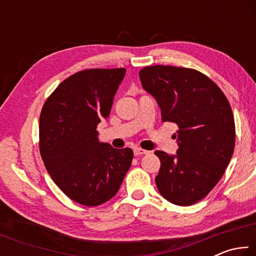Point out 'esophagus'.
Returning a JSON list of instances; mask_svg holds the SVG:
<instances>
[{"label":"esophagus","mask_w":256,"mask_h":256,"mask_svg":"<svg viewBox=\"0 0 256 256\" xmlns=\"http://www.w3.org/2000/svg\"><path fill=\"white\" fill-rule=\"evenodd\" d=\"M133 152H134V156H141V154H148L149 151L141 149V148H134Z\"/></svg>","instance_id":"obj_1"}]
</instances>
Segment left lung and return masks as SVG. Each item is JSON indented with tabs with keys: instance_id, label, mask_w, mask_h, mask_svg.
<instances>
[{
	"instance_id": "obj_1",
	"label": "left lung",
	"mask_w": 256,
	"mask_h": 256,
	"mask_svg": "<svg viewBox=\"0 0 256 256\" xmlns=\"http://www.w3.org/2000/svg\"><path fill=\"white\" fill-rule=\"evenodd\" d=\"M162 110L178 126L176 154L156 151L159 193L176 206L202 200L222 178L235 148V120L222 89L193 68L154 66L138 73Z\"/></svg>"
}]
</instances>
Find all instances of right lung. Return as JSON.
<instances>
[{
	"instance_id": "obj_1",
	"label": "right lung",
	"mask_w": 256,
	"mask_h": 256,
	"mask_svg": "<svg viewBox=\"0 0 256 256\" xmlns=\"http://www.w3.org/2000/svg\"><path fill=\"white\" fill-rule=\"evenodd\" d=\"M122 68H90L64 80L47 98L40 118L42 159L71 200L96 206L115 196L131 167L133 151L98 140L125 76Z\"/></svg>"
}]
</instances>
